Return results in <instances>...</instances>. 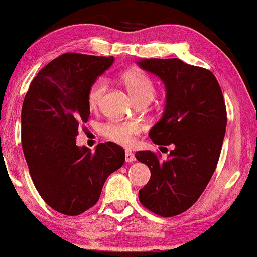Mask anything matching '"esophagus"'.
Listing matches in <instances>:
<instances>
[{
    "label": "esophagus",
    "instance_id": "esophagus-1",
    "mask_svg": "<svg viewBox=\"0 0 257 257\" xmlns=\"http://www.w3.org/2000/svg\"><path fill=\"white\" fill-rule=\"evenodd\" d=\"M125 160H126V163H133V161L136 160L135 154H133L131 151H126V152H125Z\"/></svg>",
    "mask_w": 257,
    "mask_h": 257
}]
</instances>
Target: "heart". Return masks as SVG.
I'll return each mask as SVG.
<instances>
[{
  "label": "heart",
  "instance_id": "obj_1",
  "mask_svg": "<svg viewBox=\"0 0 257 257\" xmlns=\"http://www.w3.org/2000/svg\"><path fill=\"white\" fill-rule=\"evenodd\" d=\"M122 82L127 87L128 92L135 98L137 103L143 100H151L156 92L153 79L145 72L139 70H131L121 76ZM107 87L106 79L100 77L91 84L87 92V103L91 108H96L99 105ZM142 131V126L135 121L107 122L101 127L103 135L112 142L124 146H131L136 142V136Z\"/></svg>",
  "mask_w": 257,
  "mask_h": 257
}]
</instances>
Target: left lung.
Segmentation results:
<instances>
[{"label":"left lung","mask_w":257,"mask_h":257,"mask_svg":"<svg viewBox=\"0 0 257 257\" xmlns=\"http://www.w3.org/2000/svg\"><path fill=\"white\" fill-rule=\"evenodd\" d=\"M137 64L159 77L166 89L163 117L150 138L174 146L165 160L151 151L136 152L151 171L139 200L158 215L174 216L194 205L215 171L227 126L223 94L209 70L179 58H144Z\"/></svg>","instance_id":"1"}]
</instances>
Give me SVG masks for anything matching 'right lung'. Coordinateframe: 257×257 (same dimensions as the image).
<instances>
[{"label": "right lung", "instance_id": "1", "mask_svg": "<svg viewBox=\"0 0 257 257\" xmlns=\"http://www.w3.org/2000/svg\"><path fill=\"white\" fill-rule=\"evenodd\" d=\"M114 58L68 52L45 65L24 97L22 147L35 187L58 213L79 215L99 200L108 175L125 163L117 144H98L94 152L77 146L90 115L87 92Z\"/></svg>", "mask_w": 257, "mask_h": 257}]
</instances>
